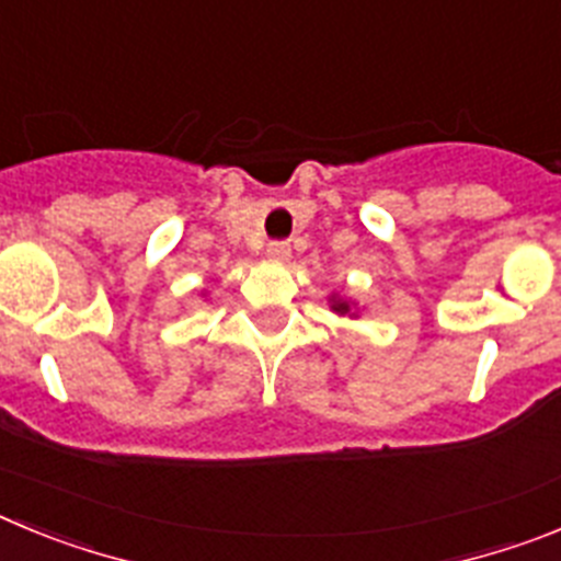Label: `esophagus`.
Instances as JSON below:
<instances>
[{"label": "esophagus", "mask_w": 561, "mask_h": 561, "mask_svg": "<svg viewBox=\"0 0 561 561\" xmlns=\"http://www.w3.org/2000/svg\"><path fill=\"white\" fill-rule=\"evenodd\" d=\"M266 255H270V261H275V264H286L291 257V250L286 241H272V244L266 247Z\"/></svg>", "instance_id": "1"}]
</instances>
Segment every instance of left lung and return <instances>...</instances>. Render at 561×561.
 <instances>
[{
	"label": "left lung",
	"mask_w": 561,
	"mask_h": 561,
	"mask_svg": "<svg viewBox=\"0 0 561 561\" xmlns=\"http://www.w3.org/2000/svg\"><path fill=\"white\" fill-rule=\"evenodd\" d=\"M329 306H331V311H334V314H340V317H359L354 300H348V297H340L336 291L329 297Z\"/></svg>",
	"instance_id": "8db88e82"
}]
</instances>
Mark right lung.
Segmentation results:
<instances>
[{
  "label": "right lung",
  "instance_id": "right-lung-1",
  "mask_svg": "<svg viewBox=\"0 0 561 561\" xmlns=\"http://www.w3.org/2000/svg\"><path fill=\"white\" fill-rule=\"evenodd\" d=\"M202 295H207V289H202Z\"/></svg>",
  "mask_w": 561,
  "mask_h": 561
}]
</instances>
